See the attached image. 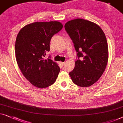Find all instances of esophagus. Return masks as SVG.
Segmentation results:
<instances>
[{"mask_svg":"<svg viewBox=\"0 0 123 123\" xmlns=\"http://www.w3.org/2000/svg\"><path fill=\"white\" fill-rule=\"evenodd\" d=\"M60 64H61V65L62 66V67H63V66H64L65 65V63L64 62H60Z\"/></svg>","mask_w":123,"mask_h":123,"instance_id":"1","label":"esophagus"}]
</instances>
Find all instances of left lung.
Masks as SVG:
<instances>
[{"label": "left lung", "mask_w": 123, "mask_h": 123, "mask_svg": "<svg viewBox=\"0 0 123 123\" xmlns=\"http://www.w3.org/2000/svg\"><path fill=\"white\" fill-rule=\"evenodd\" d=\"M64 27L77 52L78 59L69 75L78 86H91L101 77L108 63L105 35L97 24L83 19L69 21Z\"/></svg>", "instance_id": "1"}]
</instances>
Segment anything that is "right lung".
<instances>
[{"mask_svg":"<svg viewBox=\"0 0 123 123\" xmlns=\"http://www.w3.org/2000/svg\"><path fill=\"white\" fill-rule=\"evenodd\" d=\"M63 28L59 22H35L20 29L16 39L17 62L23 75L34 86L47 88L54 84L60 68L50 59H45L50 50L52 37Z\"/></svg>","mask_w":123,"mask_h":123,"instance_id":"right-lung-1","label":"right lung"}]
</instances>
